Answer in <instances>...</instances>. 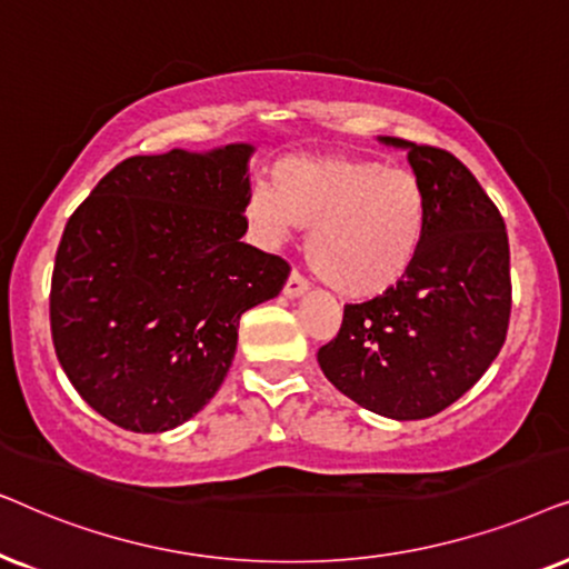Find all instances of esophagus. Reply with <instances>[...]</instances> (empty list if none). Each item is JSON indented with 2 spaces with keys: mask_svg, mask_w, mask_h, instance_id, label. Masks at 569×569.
Here are the masks:
<instances>
[{
  "mask_svg": "<svg viewBox=\"0 0 569 569\" xmlns=\"http://www.w3.org/2000/svg\"><path fill=\"white\" fill-rule=\"evenodd\" d=\"M309 289V283H307V278L301 276V272H297V270H291V276L286 278V286H283V293L289 299H297V297H301V293H305Z\"/></svg>",
  "mask_w": 569,
  "mask_h": 569,
  "instance_id": "34e87169",
  "label": "esophagus"
}]
</instances>
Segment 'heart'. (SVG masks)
I'll use <instances>...</instances> for the list:
<instances>
[{
    "label": "heart",
    "instance_id": "b5f03b06",
    "mask_svg": "<svg viewBox=\"0 0 569 569\" xmlns=\"http://www.w3.org/2000/svg\"><path fill=\"white\" fill-rule=\"evenodd\" d=\"M247 218L268 244H283L293 226L309 231L312 270L351 299L380 297L419 257L427 202L413 173L361 158H286L272 187L257 184Z\"/></svg>",
    "mask_w": 569,
    "mask_h": 569
}]
</instances>
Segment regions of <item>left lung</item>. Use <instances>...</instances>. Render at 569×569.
I'll return each instance as SVG.
<instances>
[{
  "label": "left lung",
  "mask_w": 569,
  "mask_h": 569,
  "mask_svg": "<svg viewBox=\"0 0 569 569\" xmlns=\"http://www.w3.org/2000/svg\"><path fill=\"white\" fill-rule=\"evenodd\" d=\"M408 150L427 202L413 268L363 305H346L338 336L317 351L325 377L367 411L429 419L473 388L497 359L512 307L505 221L479 181L442 148Z\"/></svg>",
  "instance_id": "1"
}]
</instances>
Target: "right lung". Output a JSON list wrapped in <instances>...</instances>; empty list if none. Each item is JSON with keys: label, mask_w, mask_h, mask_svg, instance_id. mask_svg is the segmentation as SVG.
Returning a JSON list of instances; mask_svg holds the SVG:
<instances>
[{"label": "right lung", "mask_w": 569, "mask_h": 569, "mask_svg": "<svg viewBox=\"0 0 569 569\" xmlns=\"http://www.w3.org/2000/svg\"><path fill=\"white\" fill-rule=\"evenodd\" d=\"M252 146L132 156L70 216L51 276V340L103 419L166 431L200 411L237 353L239 317L289 262L247 231Z\"/></svg>", "instance_id": "1"}]
</instances>
